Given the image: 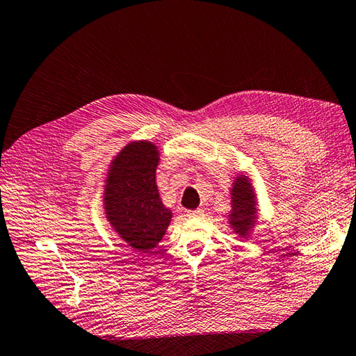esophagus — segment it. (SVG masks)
<instances>
[{
	"label": "esophagus",
	"mask_w": 356,
	"mask_h": 356,
	"mask_svg": "<svg viewBox=\"0 0 356 356\" xmlns=\"http://www.w3.org/2000/svg\"><path fill=\"white\" fill-rule=\"evenodd\" d=\"M186 216L188 218H202V216H204V210H200V208H197V210H188Z\"/></svg>",
	"instance_id": "1"
}]
</instances>
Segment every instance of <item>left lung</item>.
<instances>
[{
	"label": "left lung",
	"instance_id": "left-lung-1",
	"mask_svg": "<svg viewBox=\"0 0 356 356\" xmlns=\"http://www.w3.org/2000/svg\"><path fill=\"white\" fill-rule=\"evenodd\" d=\"M233 211L229 214V225L234 232L241 236H247L250 228L254 225L256 210H254V196L250 184L243 177L234 180L232 188Z\"/></svg>",
	"mask_w": 356,
	"mask_h": 356
}]
</instances>
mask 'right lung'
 Returning <instances> with one entry per match:
<instances>
[{"label":"right lung","instance_id":"obj_1","mask_svg":"<svg viewBox=\"0 0 356 356\" xmlns=\"http://www.w3.org/2000/svg\"><path fill=\"white\" fill-rule=\"evenodd\" d=\"M157 146L134 142L113 160L104 185V210L111 225L137 252H151L170 225L156 185Z\"/></svg>","mask_w":356,"mask_h":356}]
</instances>
